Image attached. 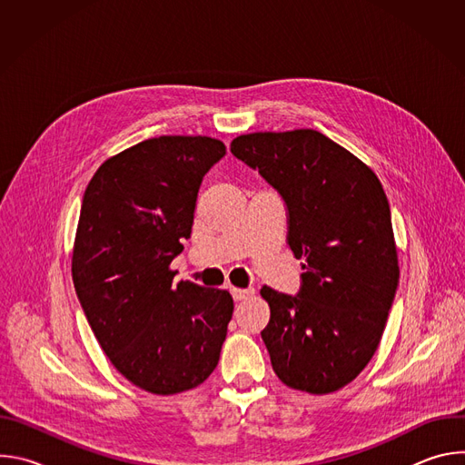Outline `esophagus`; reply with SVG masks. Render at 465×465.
Wrapping results in <instances>:
<instances>
[{"label":"esophagus","instance_id":"1","mask_svg":"<svg viewBox=\"0 0 465 465\" xmlns=\"http://www.w3.org/2000/svg\"><path fill=\"white\" fill-rule=\"evenodd\" d=\"M230 291H232V296H233L235 302L248 300V298H252V294H253V289H237V287H232Z\"/></svg>","mask_w":465,"mask_h":465}]
</instances>
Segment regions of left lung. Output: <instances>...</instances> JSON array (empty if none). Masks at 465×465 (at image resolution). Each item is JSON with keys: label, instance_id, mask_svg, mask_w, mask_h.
Returning a JSON list of instances; mask_svg holds the SVG:
<instances>
[{"label": "left lung", "instance_id": "8db88e82", "mask_svg": "<svg viewBox=\"0 0 465 465\" xmlns=\"http://www.w3.org/2000/svg\"><path fill=\"white\" fill-rule=\"evenodd\" d=\"M230 151L282 194L287 242L305 261L296 296L261 289L272 368L294 390L335 391L373 357L400 283L384 189L366 163L311 128L253 132Z\"/></svg>", "mask_w": 465, "mask_h": 465}]
</instances>
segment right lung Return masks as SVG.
Masks as SVG:
<instances>
[{
	"label": "right lung",
	"instance_id": "right-lung-1",
	"mask_svg": "<svg viewBox=\"0 0 465 465\" xmlns=\"http://www.w3.org/2000/svg\"><path fill=\"white\" fill-rule=\"evenodd\" d=\"M226 154L208 136H160L108 158L90 180L74 285L103 351L138 388L171 395L217 368L233 312L228 291L173 283L204 174Z\"/></svg>",
	"mask_w": 465,
	"mask_h": 465
}]
</instances>
